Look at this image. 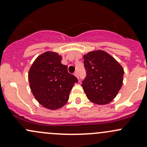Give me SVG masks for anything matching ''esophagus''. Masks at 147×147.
Here are the masks:
<instances>
[{
    "mask_svg": "<svg viewBox=\"0 0 147 147\" xmlns=\"http://www.w3.org/2000/svg\"><path fill=\"white\" fill-rule=\"evenodd\" d=\"M74 75H75V76L76 77V78H78V79H79V75H78V71H76V72H75V73H74Z\"/></svg>",
    "mask_w": 147,
    "mask_h": 147,
    "instance_id": "1",
    "label": "esophagus"
}]
</instances>
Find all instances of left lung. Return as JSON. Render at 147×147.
<instances>
[{"instance_id":"1","label":"left lung","mask_w":147,"mask_h":147,"mask_svg":"<svg viewBox=\"0 0 147 147\" xmlns=\"http://www.w3.org/2000/svg\"><path fill=\"white\" fill-rule=\"evenodd\" d=\"M87 76L82 86L90 101L107 105L115 98L123 84L124 69L121 65L103 50L84 55Z\"/></svg>"}]
</instances>
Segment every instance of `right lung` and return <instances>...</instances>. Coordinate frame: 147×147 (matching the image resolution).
Segmentation results:
<instances>
[{
	"label": "right lung",
	"instance_id": "obj_1",
	"mask_svg": "<svg viewBox=\"0 0 147 147\" xmlns=\"http://www.w3.org/2000/svg\"><path fill=\"white\" fill-rule=\"evenodd\" d=\"M62 56L47 51L38 56L30 68L28 80L36 100L47 109L61 108L69 100V92L78 79L61 63Z\"/></svg>",
	"mask_w": 147,
	"mask_h": 147
}]
</instances>
